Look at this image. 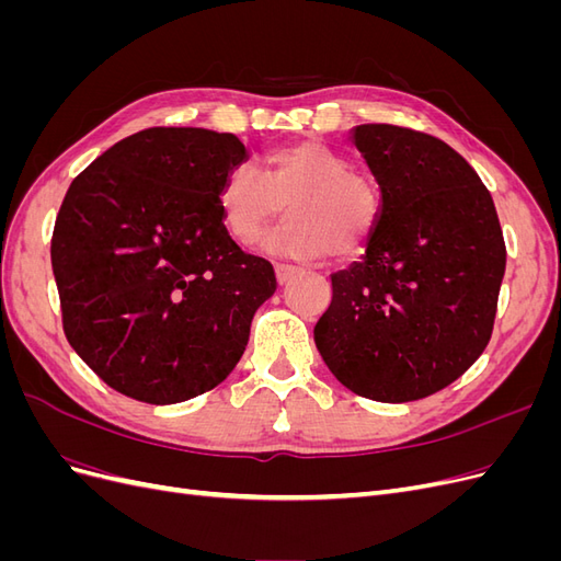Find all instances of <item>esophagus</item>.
I'll list each match as a JSON object with an SVG mask.
<instances>
[{
  "label": "esophagus",
  "instance_id": "esophagus-1",
  "mask_svg": "<svg viewBox=\"0 0 561 561\" xmlns=\"http://www.w3.org/2000/svg\"><path fill=\"white\" fill-rule=\"evenodd\" d=\"M297 266H293V264H276V278H278V283L283 285V283H287L290 280L295 274H297Z\"/></svg>",
  "mask_w": 561,
  "mask_h": 561
}]
</instances>
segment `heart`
Returning a JSON list of instances; mask_svg holds the SVG:
<instances>
[{
	"label": "heart",
	"instance_id": "b5f03b06",
	"mask_svg": "<svg viewBox=\"0 0 561 561\" xmlns=\"http://www.w3.org/2000/svg\"><path fill=\"white\" fill-rule=\"evenodd\" d=\"M215 201L225 231L243 248L257 243L287 206L290 219L268 236L266 250L297 260H322L330 250L342 260L360 254L383 203L375 178L316 140L268 151L264 173L252 163L229 168Z\"/></svg>",
	"mask_w": 561,
	"mask_h": 561
}]
</instances>
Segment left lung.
I'll return each instance as SVG.
<instances>
[{"mask_svg": "<svg viewBox=\"0 0 561 561\" xmlns=\"http://www.w3.org/2000/svg\"><path fill=\"white\" fill-rule=\"evenodd\" d=\"M351 140L379 182L381 217L360 262L332 274L316 346L355 396L428 398L491 339L505 274L499 215L472 165L433 135L363 124Z\"/></svg>", "mask_w": 561, "mask_h": 561, "instance_id": "left-lung-1", "label": "left lung"}]
</instances>
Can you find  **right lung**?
Segmentation results:
<instances>
[{"label":"right lung","instance_id":"add662e5","mask_svg":"<svg viewBox=\"0 0 561 561\" xmlns=\"http://www.w3.org/2000/svg\"><path fill=\"white\" fill-rule=\"evenodd\" d=\"M248 159L231 133L147 128L81 171L50 239L67 342L118 393L173 404L222 383L276 293L222 227L217 190Z\"/></svg>","mask_w":561,"mask_h":561}]
</instances>
